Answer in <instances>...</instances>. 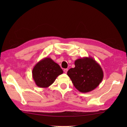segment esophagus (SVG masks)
Masks as SVG:
<instances>
[{"instance_id":"34e87169","label":"esophagus","mask_w":127,"mask_h":127,"mask_svg":"<svg viewBox=\"0 0 127 127\" xmlns=\"http://www.w3.org/2000/svg\"><path fill=\"white\" fill-rule=\"evenodd\" d=\"M67 71H68V69H64V73H66H66L67 72Z\"/></svg>"}]
</instances>
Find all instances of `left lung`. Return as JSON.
Instances as JSON below:
<instances>
[{
  "instance_id": "left-lung-1",
  "label": "left lung",
  "mask_w": 127,
  "mask_h": 127,
  "mask_svg": "<svg viewBox=\"0 0 127 127\" xmlns=\"http://www.w3.org/2000/svg\"><path fill=\"white\" fill-rule=\"evenodd\" d=\"M75 68L67 72L72 83L77 90L87 93L95 89L103 78L102 69L91 57H84L75 61Z\"/></svg>"
}]
</instances>
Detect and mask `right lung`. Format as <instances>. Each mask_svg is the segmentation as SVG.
I'll use <instances>...</instances> for the list:
<instances>
[{
	"mask_svg": "<svg viewBox=\"0 0 127 127\" xmlns=\"http://www.w3.org/2000/svg\"><path fill=\"white\" fill-rule=\"evenodd\" d=\"M63 70L59 65L49 57L39 61L32 70V77L36 85L41 88H47L53 83Z\"/></svg>",
	"mask_w": 127,
	"mask_h": 127,
	"instance_id": "1",
	"label": "right lung"
}]
</instances>
